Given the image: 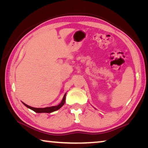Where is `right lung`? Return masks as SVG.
Returning <instances> with one entry per match:
<instances>
[{
    "instance_id": "1",
    "label": "right lung",
    "mask_w": 148,
    "mask_h": 148,
    "mask_svg": "<svg viewBox=\"0 0 148 148\" xmlns=\"http://www.w3.org/2000/svg\"><path fill=\"white\" fill-rule=\"evenodd\" d=\"M66 94L65 93L63 98H62V101L61 102V103L57 105V106H51V107H46V108H34V107H31L27 105L26 104H25L24 102H23V104L26 107L28 108H30L32 110H33L34 112H36V113H51V112L56 111V110H59L63 106L64 102H65V99H66Z\"/></svg>"
}]
</instances>
